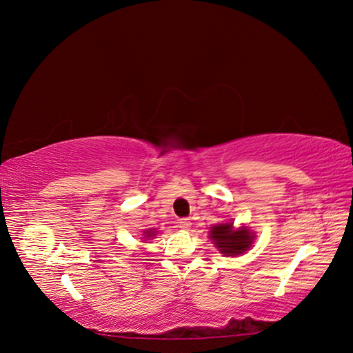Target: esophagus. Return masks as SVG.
Listing matches in <instances>:
<instances>
[{"label": "esophagus", "instance_id": "obj_1", "mask_svg": "<svg viewBox=\"0 0 353 353\" xmlns=\"http://www.w3.org/2000/svg\"><path fill=\"white\" fill-rule=\"evenodd\" d=\"M190 220L188 219H181V222H179V227H181L182 230H188L190 228Z\"/></svg>", "mask_w": 353, "mask_h": 353}]
</instances>
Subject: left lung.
<instances>
[{
	"instance_id": "obj_1",
	"label": "left lung",
	"mask_w": 353,
	"mask_h": 353,
	"mask_svg": "<svg viewBox=\"0 0 353 353\" xmlns=\"http://www.w3.org/2000/svg\"><path fill=\"white\" fill-rule=\"evenodd\" d=\"M209 238L214 241L220 254L225 256H238L250 249L255 236L247 227L234 228L233 223H219L210 228Z\"/></svg>"
}]
</instances>
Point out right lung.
<instances>
[{
	"instance_id": "add662e5",
	"label": "right lung",
	"mask_w": 353,
	"mask_h": 353,
	"mask_svg": "<svg viewBox=\"0 0 353 353\" xmlns=\"http://www.w3.org/2000/svg\"><path fill=\"white\" fill-rule=\"evenodd\" d=\"M157 233L155 231H152V230H145L144 231V239H149V238H152V236H155Z\"/></svg>"
}]
</instances>
